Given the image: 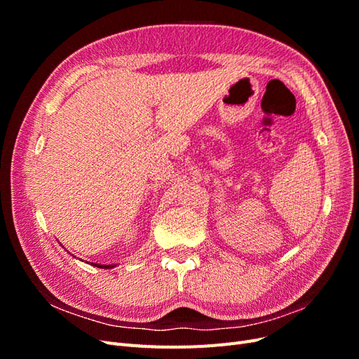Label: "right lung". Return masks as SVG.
<instances>
[{
  "instance_id": "right-lung-1",
  "label": "right lung",
  "mask_w": 359,
  "mask_h": 359,
  "mask_svg": "<svg viewBox=\"0 0 359 359\" xmlns=\"http://www.w3.org/2000/svg\"><path fill=\"white\" fill-rule=\"evenodd\" d=\"M74 257V256H73ZM93 266H97V268H103V269H109V268H114L116 265H102V264H91Z\"/></svg>"
}]
</instances>
